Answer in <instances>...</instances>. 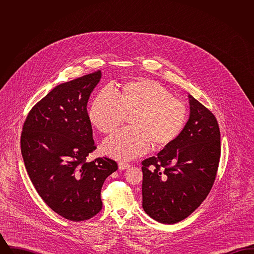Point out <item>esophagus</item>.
I'll list each match as a JSON object with an SVG mask.
<instances>
[{
    "mask_svg": "<svg viewBox=\"0 0 254 254\" xmlns=\"http://www.w3.org/2000/svg\"><path fill=\"white\" fill-rule=\"evenodd\" d=\"M118 166H119V169L124 170V169H128V168L130 167V164H128V163H125V162H120Z\"/></svg>",
    "mask_w": 254,
    "mask_h": 254,
    "instance_id": "34e87169",
    "label": "esophagus"
}]
</instances>
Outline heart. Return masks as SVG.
I'll return each mask as SVG.
<instances>
[{
    "label": "heart",
    "instance_id": "1",
    "mask_svg": "<svg viewBox=\"0 0 254 254\" xmlns=\"http://www.w3.org/2000/svg\"><path fill=\"white\" fill-rule=\"evenodd\" d=\"M127 116L130 127L118 131L103 146L108 155L120 160L142 156L151 145L161 150L173 144L185 128L188 111L181 100L149 79L102 90L87 111L90 124L104 135L114 132Z\"/></svg>",
    "mask_w": 254,
    "mask_h": 254
}]
</instances>
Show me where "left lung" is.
<instances>
[{"label":"left lung","instance_id":"8db88e82","mask_svg":"<svg viewBox=\"0 0 254 254\" xmlns=\"http://www.w3.org/2000/svg\"><path fill=\"white\" fill-rule=\"evenodd\" d=\"M190 115L178 139L142 162L143 208L163 224L190 216L209 193L221 155L213 113L189 95Z\"/></svg>","mask_w":254,"mask_h":254}]
</instances>
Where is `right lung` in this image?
<instances>
[{
	"mask_svg": "<svg viewBox=\"0 0 254 254\" xmlns=\"http://www.w3.org/2000/svg\"><path fill=\"white\" fill-rule=\"evenodd\" d=\"M101 71L55 86L26 116L21 151L28 176L49 207L73 222L88 220L103 207L101 190L118 169L109 158L87 156L96 149L87 101Z\"/></svg>",
	"mask_w": 254,
	"mask_h": 254,
	"instance_id": "add662e5",
	"label": "right lung"
}]
</instances>
